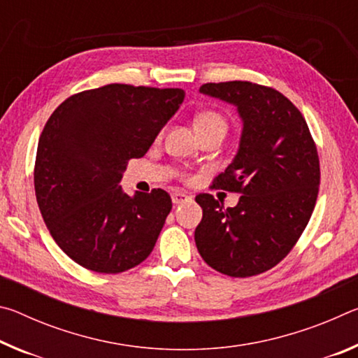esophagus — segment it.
Here are the masks:
<instances>
[{
    "mask_svg": "<svg viewBox=\"0 0 358 358\" xmlns=\"http://www.w3.org/2000/svg\"><path fill=\"white\" fill-rule=\"evenodd\" d=\"M189 196H187V194H185V192H181V191H175V192H172V202L175 203V205H180V203H185V202H187L189 201Z\"/></svg>",
    "mask_w": 358,
    "mask_h": 358,
    "instance_id": "34e87169",
    "label": "esophagus"
}]
</instances>
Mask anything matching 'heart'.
Returning a JSON list of instances; mask_svg holds the SVG:
<instances>
[{
	"label": "heart",
	"mask_w": 358,
	"mask_h": 358,
	"mask_svg": "<svg viewBox=\"0 0 358 358\" xmlns=\"http://www.w3.org/2000/svg\"><path fill=\"white\" fill-rule=\"evenodd\" d=\"M194 128L196 132H205L210 129H226V118L224 115L213 108H207V110H202L196 115L194 118Z\"/></svg>",
	"instance_id": "heart-1"
}]
</instances>
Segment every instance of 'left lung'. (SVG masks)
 Masks as SVG:
<instances>
[{
  "label": "left lung",
  "instance_id": "obj_1",
  "mask_svg": "<svg viewBox=\"0 0 358 358\" xmlns=\"http://www.w3.org/2000/svg\"><path fill=\"white\" fill-rule=\"evenodd\" d=\"M201 92L238 107V153L213 187L241 196L234 208L211 194L196 196L203 216L194 240L211 268L256 276L292 251L310 221L320 183L316 142L301 112L275 88L234 80L203 83Z\"/></svg>",
  "mask_w": 358,
  "mask_h": 358
}]
</instances>
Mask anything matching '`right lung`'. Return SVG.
Masks as SVG:
<instances>
[{
	"label": "right lung",
	"mask_w": 358,
	"mask_h": 358,
	"mask_svg": "<svg viewBox=\"0 0 358 358\" xmlns=\"http://www.w3.org/2000/svg\"><path fill=\"white\" fill-rule=\"evenodd\" d=\"M185 99L181 88L110 83L69 96L39 137L34 191L48 232L98 273H121L150 256L172 210L164 189L128 196L121 173L142 157Z\"/></svg>",
	"instance_id": "add662e5"
}]
</instances>
